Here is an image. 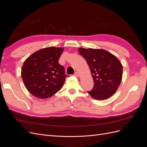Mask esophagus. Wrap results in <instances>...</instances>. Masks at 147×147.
I'll return each instance as SVG.
<instances>
[{
    "instance_id": "1",
    "label": "esophagus",
    "mask_w": 147,
    "mask_h": 147,
    "mask_svg": "<svg viewBox=\"0 0 147 147\" xmlns=\"http://www.w3.org/2000/svg\"><path fill=\"white\" fill-rule=\"evenodd\" d=\"M74 75H75V77H79V75H80V74H79V73H78V72H75V73L74 74Z\"/></svg>"
}]
</instances>
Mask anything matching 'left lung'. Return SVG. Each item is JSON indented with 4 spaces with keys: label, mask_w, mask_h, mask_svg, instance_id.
<instances>
[{
    "label": "left lung",
    "mask_w": 147,
    "mask_h": 147,
    "mask_svg": "<svg viewBox=\"0 0 147 147\" xmlns=\"http://www.w3.org/2000/svg\"><path fill=\"white\" fill-rule=\"evenodd\" d=\"M78 50L86 61L94 80V87L88 92L97 100L109 98L121 82V63L116 56L102 49L79 48Z\"/></svg>",
    "instance_id": "1"
}]
</instances>
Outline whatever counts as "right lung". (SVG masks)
<instances>
[{"instance_id":"add662e5","label":"right lung","mask_w":147,"mask_h":147,"mask_svg":"<svg viewBox=\"0 0 147 147\" xmlns=\"http://www.w3.org/2000/svg\"><path fill=\"white\" fill-rule=\"evenodd\" d=\"M63 48L47 47L34 53L25 60L21 77L31 94L40 99L51 97L63 86L68 75L59 64Z\"/></svg>"}]
</instances>
